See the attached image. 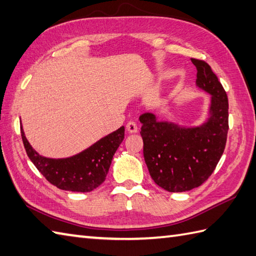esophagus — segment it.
<instances>
[{"label": "esophagus", "instance_id": "34e87169", "mask_svg": "<svg viewBox=\"0 0 256 256\" xmlns=\"http://www.w3.org/2000/svg\"><path fill=\"white\" fill-rule=\"evenodd\" d=\"M126 130H128L130 133H136L138 132V125H136V123L133 122V121H130L126 124Z\"/></svg>", "mask_w": 256, "mask_h": 256}]
</instances>
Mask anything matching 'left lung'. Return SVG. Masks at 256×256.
Wrapping results in <instances>:
<instances>
[{"instance_id": "1", "label": "left lung", "mask_w": 256, "mask_h": 256, "mask_svg": "<svg viewBox=\"0 0 256 256\" xmlns=\"http://www.w3.org/2000/svg\"><path fill=\"white\" fill-rule=\"evenodd\" d=\"M197 68L196 84L211 94L209 118L194 128L158 121L153 113L140 116L144 160L152 179L170 192H188L214 172L226 143L229 102L211 67L192 58Z\"/></svg>"}]
</instances>
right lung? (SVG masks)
<instances>
[{
  "label": "right lung",
  "instance_id": "add662e5",
  "mask_svg": "<svg viewBox=\"0 0 256 256\" xmlns=\"http://www.w3.org/2000/svg\"><path fill=\"white\" fill-rule=\"evenodd\" d=\"M27 156L48 182L62 190L89 192L106 180L113 155L124 138V126L67 158H47L32 148L20 126Z\"/></svg>",
  "mask_w": 256,
  "mask_h": 256
}]
</instances>
